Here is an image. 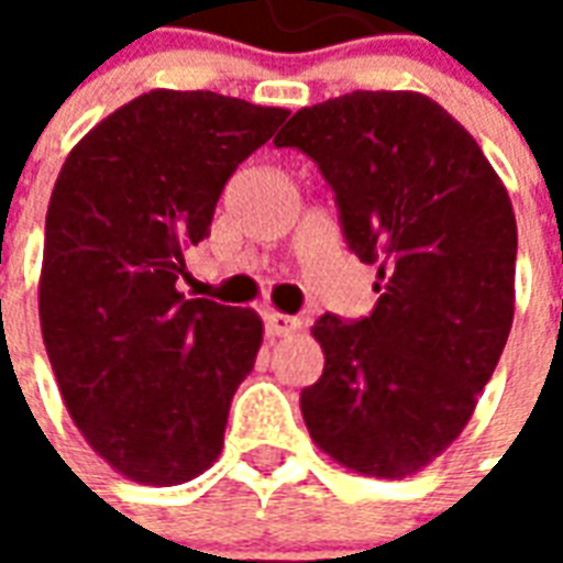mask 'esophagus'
<instances>
[{
  "instance_id": "1",
  "label": "esophagus",
  "mask_w": 563,
  "mask_h": 563,
  "mask_svg": "<svg viewBox=\"0 0 563 563\" xmlns=\"http://www.w3.org/2000/svg\"><path fill=\"white\" fill-rule=\"evenodd\" d=\"M301 325V319L298 317H286V313H265V329H268V334H274V338H283V334H292L295 329Z\"/></svg>"
}]
</instances>
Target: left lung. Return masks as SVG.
Listing matches in <instances>:
<instances>
[{"label": "left lung", "mask_w": 563, "mask_h": 563, "mask_svg": "<svg viewBox=\"0 0 563 563\" xmlns=\"http://www.w3.org/2000/svg\"><path fill=\"white\" fill-rule=\"evenodd\" d=\"M317 162L350 253L377 265L371 317L317 319L322 377L301 391L331 459L398 479L461 434L512 325L516 217L459 120L419 92H346L274 139Z\"/></svg>", "instance_id": "1"}]
</instances>
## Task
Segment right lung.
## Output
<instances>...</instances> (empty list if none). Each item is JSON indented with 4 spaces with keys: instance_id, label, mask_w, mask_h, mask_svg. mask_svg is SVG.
Instances as JSON below:
<instances>
[{
    "instance_id": "1",
    "label": "right lung",
    "mask_w": 563,
    "mask_h": 563,
    "mask_svg": "<svg viewBox=\"0 0 563 563\" xmlns=\"http://www.w3.org/2000/svg\"><path fill=\"white\" fill-rule=\"evenodd\" d=\"M286 117L205 90L144 92L56 177L38 286L44 346L80 434L135 483H186L220 455L262 319L186 298L177 280L229 177Z\"/></svg>"
}]
</instances>
